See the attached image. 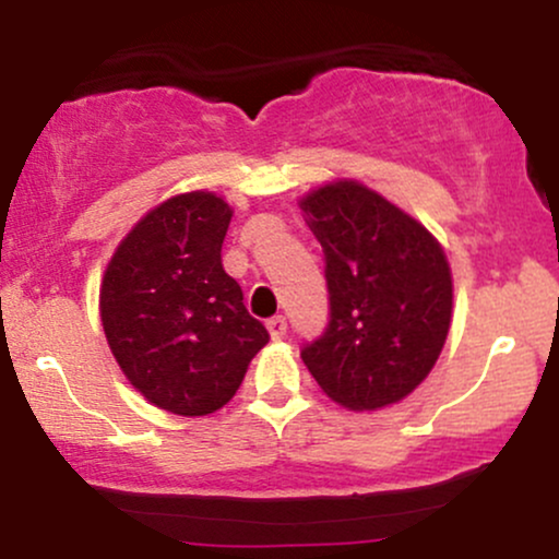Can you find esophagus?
I'll use <instances>...</instances> for the list:
<instances>
[{
	"instance_id": "34e87169",
	"label": "esophagus",
	"mask_w": 559,
	"mask_h": 559,
	"mask_svg": "<svg viewBox=\"0 0 559 559\" xmlns=\"http://www.w3.org/2000/svg\"><path fill=\"white\" fill-rule=\"evenodd\" d=\"M267 331H271V336L278 342V338L286 336V318L284 316H273L267 320Z\"/></svg>"
}]
</instances>
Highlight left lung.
<instances>
[{
  "instance_id": "left-lung-1",
  "label": "left lung",
  "mask_w": 559,
  "mask_h": 559,
  "mask_svg": "<svg viewBox=\"0 0 559 559\" xmlns=\"http://www.w3.org/2000/svg\"><path fill=\"white\" fill-rule=\"evenodd\" d=\"M323 247L329 325L301 360L333 402L376 409L431 373L452 320V273L439 241L362 183L301 199Z\"/></svg>"
}]
</instances>
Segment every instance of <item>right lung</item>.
Segmentation results:
<instances>
[{"instance_id": "obj_1", "label": "right lung", "mask_w": 559, "mask_h": 559, "mask_svg": "<svg viewBox=\"0 0 559 559\" xmlns=\"http://www.w3.org/2000/svg\"><path fill=\"white\" fill-rule=\"evenodd\" d=\"M230 215L210 191L168 199L120 241L102 281L99 312L115 360L168 413L221 409L271 338L223 271Z\"/></svg>"}]
</instances>
